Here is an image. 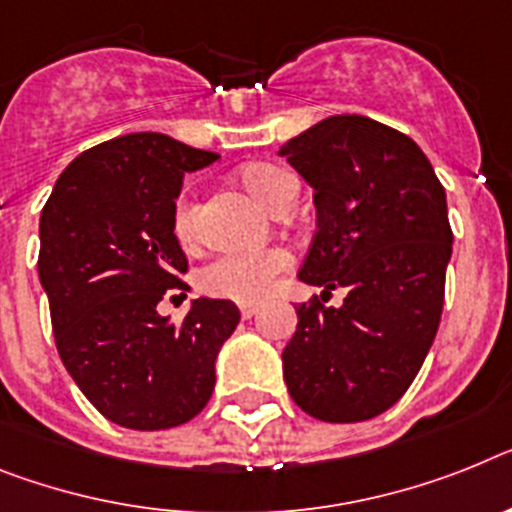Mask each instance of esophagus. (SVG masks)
<instances>
[{
    "label": "esophagus",
    "instance_id": "esophagus-1",
    "mask_svg": "<svg viewBox=\"0 0 512 512\" xmlns=\"http://www.w3.org/2000/svg\"><path fill=\"white\" fill-rule=\"evenodd\" d=\"M239 312H242L244 320H249V317L257 312V304H242V307H239Z\"/></svg>",
    "mask_w": 512,
    "mask_h": 512
}]
</instances>
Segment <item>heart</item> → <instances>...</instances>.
<instances>
[{
    "label": "heart",
    "instance_id": "1",
    "mask_svg": "<svg viewBox=\"0 0 512 512\" xmlns=\"http://www.w3.org/2000/svg\"><path fill=\"white\" fill-rule=\"evenodd\" d=\"M242 182L249 195L260 200L265 208L276 210L278 205L296 195L294 176L273 163H252L242 171ZM200 229V208L195 197L182 195L174 208V234L182 244H192ZM291 268V252L283 247L252 249V252H229L205 265L197 276L200 289L210 296L234 299V302H257L263 299L278 276Z\"/></svg>",
    "mask_w": 512,
    "mask_h": 512
}]
</instances>
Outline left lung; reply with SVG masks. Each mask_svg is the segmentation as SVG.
Instances as JSON below:
<instances>
[{"instance_id": "8db88e82", "label": "left lung", "mask_w": 512, "mask_h": 512, "mask_svg": "<svg viewBox=\"0 0 512 512\" xmlns=\"http://www.w3.org/2000/svg\"><path fill=\"white\" fill-rule=\"evenodd\" d=\"M312 184L317 231L299 278L283 380L320 422L375 419L419 375L437 336L453 231L440 179L409 135L369 117L322 119L281 148ZM350 289L341 308L324 294Z\"/></svg>"}]
</instances>
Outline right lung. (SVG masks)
Returning a JSON list of instances; mask_svg holds the SVG:
<instances>
[{
  "label": "right lung",
  "mask_w": 512,
  "mask_h": 512,
  "mask_svg": "<svg viewBox=\"0 0 512 512\" xmlns=\"http://www.w3.org/2000/svg\"><path fill=\"white\" fill-rule=\"evenodd\" d=\"M218 153L161 132H135L85 150L41 210L38 278L64 367L109 422L171 429L205 409L216 356L239 309L195 299L182 322L158 315L169 289L190 291L176 197L184 171Z\"/></svg>",
  "instance_id": "1"
}]
</instances>
